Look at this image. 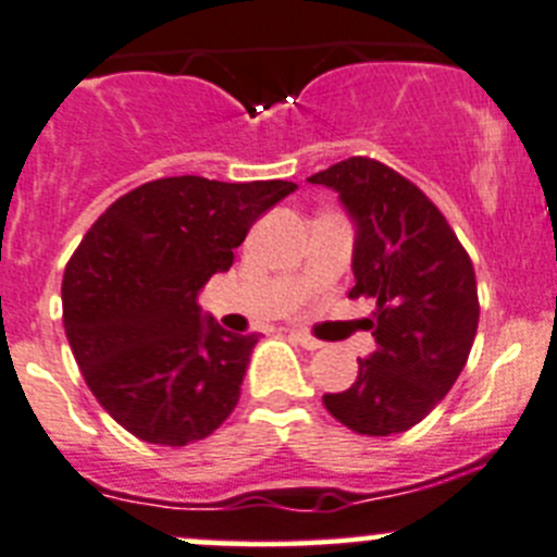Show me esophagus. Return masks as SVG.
<instances>
[{
  "mask_svg": "<svg viewBox=\"0 0 557 557\" xmlns=\"http://www.w3.org/2000/svg\"><path fill=\"white\" fill-rule=\"evenodd\" d=\"M290 336H294V339L299 342V345L305 347V350H320V347H323V342L314 339L312 334H307V331H301V329H294V331H290Z\"/></svg>",
  "mask_w": 557,
  "mask_h": 557,
  "instance_id": "obj_1",
  "label": "esophagus"
}]
</instances>
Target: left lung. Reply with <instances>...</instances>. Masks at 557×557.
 <instances>
[{
	"mask_svg": "<svg viewBox=\"0 0 557 557\" xmlns=\"http://www.w3.org/2000/svg\"><path fill=\"white\" fill-rule=\"evenodd\" d=\"M307 180L339 194L356 226L350 296L377 301L367 320L377 350L323 404L356 434H401L463 372L480 323L474 267L434 201L391 166L352 156Z\"/></svg>",
	"mask_w": 557,
	"mask_h": 557,
	"instance_id": "8db88e82",
	"label": "left lung"
}]
</instances>
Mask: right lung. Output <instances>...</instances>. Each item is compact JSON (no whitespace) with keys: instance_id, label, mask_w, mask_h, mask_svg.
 Segmentation results:
<instances>
[{"instance_id":"add662e5","label":"right lung","mask_w":557,"mask_h":557,"mask_svg":"<svg viewBox=\"0 0 557 557\" xmlns=\"http://www.w3.org/2000/svg\"><path fill=\"white\" fill-rule=\"evenodd\" d=\"M296 188L161 177L88 228L61 283L64 331L91 393L128 434L185 447L234 412L258 334L221 329L201 314L199 294L232 269L252 223Z\"/></svg>"}]
</instances>
